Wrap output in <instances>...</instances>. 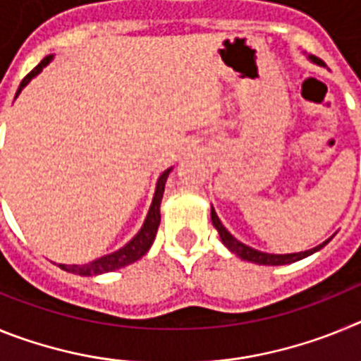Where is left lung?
I'll list each match as a JSON object with an SVG mask.
<instances>
[{
	"label": "left lung",
	"mask_w": 361,
	"mask_h": 361,
	"mask_svg": "<svg viewBox=\"0 0 361 361\" xmlns=\"http://www.w3.org/2000/svg\"><path fill=\"white\" fill-rule=\"evenodd\" d=\"M309 61L317 63V65H322L320 59H318V57H314V56H309ZM212 222H213V226H215L216 231H219L222 244H224L226 247L231 251V253H235L238 258H242V260H247V262L258 264V266H286V264L298 262V260H302V258H305V257H309V255L320 251L322 247L329 244L331 238H333V237L327 238L325 242L318 244L317 247H312V250H307V251H300V253L273 255V253H264V251L253 250V247H250V245H245L244 242L237 240V238L233 237L231 233H229L228 229L224 228V224L220 222L219 215H216V212L213 209V206H212Z\"/></svg>",
	"instance_id": "8db88e82"
}]
</instances>
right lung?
Segmentation results:
<instances>
[{
  "mask_svg": "<svg viewBox=\"0 0 361 361\" xmlns=\"http://www.w3.org/2000/svg\"><path fill=\"white\" fill-rule=\"evenodd\" d=\"M52 59H54V54H50V56L44 57L43 61H41L36 68L28 73L27 78L21 81V85H19L18 92H16V97L21 94V90H23L25 86H27L32 79L43 72L44 66H49L50 63H52ZM171 170H173V168H168V170L162 171L161 177L157 178V186H155V193H153V199H152V204H149V209H148V215H146L145 219V224H142V228L139 229V233H137L135 237H133L128 244L123 245L121 250L114 251V253L104 255V257L101 258H95V260H92V262L88 264H81V266H79V264H70V266H66V264H59V267H61L63 271L73 273V275L97 276V275H103V273H110V271L121 269V267L124 266H130V264L137 262L139 258L145 257V255L148 253L149 247H152L153 240H155V235H157V228L159 224H161V200H162V193H164L166 178H168V175H170Z\"/></svg>",
  "mask_w": 361,
  "mask_h": 361,
  "instance_id": "add662e5",
  "label": "right lung"
}]
</instances>
